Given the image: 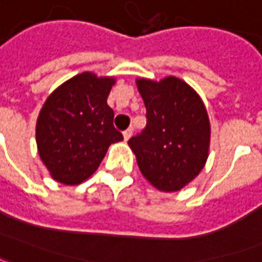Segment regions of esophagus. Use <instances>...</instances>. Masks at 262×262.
<instances>
[{"mask_svg":"<svg viewBox=\"0 0 262 262\" xmlns=\"http://www.w3.org/2000/svg\"><path fill=\"white\" fill-rule=\"evenodd\" d=\"M130 136H132V129H126V130L123 132V139L127 142V140L130 139Z\"/></svg>","mask_w":262,"mask_h":262,"instance_id":"34e87169","label":"esophagus"}]
</instances>
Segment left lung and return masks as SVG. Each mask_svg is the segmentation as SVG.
I'll return each mask as SVG.
<instances>
[{
	"instance_id": "1",
	"label": "left lung",
	"mask_w": 262,
	"mask_h": 262,
	"mask_svg": "<svg viewBox=\"0 0 262 262\" xmlns=\"http://www.w3.org/2000/svg\"><path fill=\"white\" fill-rule=\"evenodd\" d=\"M147 125L129 140L143 177L164 192H176L202 171L210 144V123L202 99L177 77L139 78Z\"/></svg>"
}]
</instances>
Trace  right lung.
Segmentation results:
<instances>
[{
  "mask_svg": "<svg viewBox=\"0 0 262 262\" xmlns=\"http://www.w3.org/2000/svg\"><path fill=\"white\" fill-rule=\"evenodd\" d=\"M114 77L85 71L57 86L36 122L40 160L54 181L78 185L97 171L112 143L123 140L106 103Z\"/></svg>",
  "mask_w": 262,
  "mask_h": 262,
  "instance_id": "1",
  "label": "right lung"
}]
</instances>
